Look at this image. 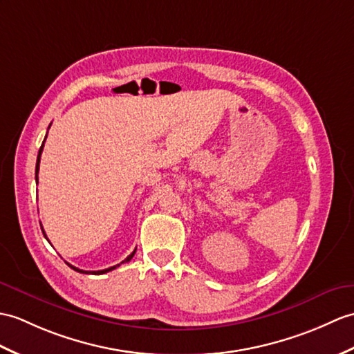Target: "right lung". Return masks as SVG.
I'll use <instances>...</instances> for the list:
<instances>
[{
	"label": "right lung",
	"mask_w": 354,
	"mask_h": 354,
	"mask_svg": "<svg viewBox=\"0 0 354 354\" xmlns=\"http://www.w3.org/2000/svg\"><path fill=\"white\" fill-rule=\"evenodd\" d=\"M45 140H46V137H45ZM45 140H44V143H42V146H40V149H39V153H37V162H36V180H39V164H40V155H42V151H44V145H45ZM42 232H44V229H42ZM44 235H45V232H44ZM45 238H46V235H45ZM48 240V238H46ZM134 253H136V250L129 254V257L125 259V261H122L120 264H123V262H128V261H131L133 259V257H134ZM120 264H118V266H113V267H110V268H105V270H100V271H84V270H80V268H77V267H73V266H71V264H68L71 268H73L75 271H80V273H86V274H104V273H109V271H111V270H114V268H118Z\"/></svg>",
	"instance_id": "add662e5"
}]
</instances>
